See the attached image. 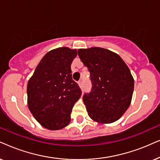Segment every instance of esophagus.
Masks as SVG:
<instances>
[{
    "label": "esophagus",
    "instance_id": "obj_1",
    "mask_svg": "<svg viewBox=\"0 0 160 160\" xmlns=\"http://www.w3.org/2000/svg\"><path fill=\"white\" fill-rule=\"evenodd\" d=\"M78 86H80V88H82V80H80V81L78 82Z\"/></svg>",
    "mask_w": 160,
    "mask_h": 160
}]
</instances>
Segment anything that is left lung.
<instances>
[{"label": "left lung", "instance_id": "obj_1", "mask_svg": "<svg viewBox=\"0 0 160 160\" xmlns=\"http://www.w3.org/2000/svg\"><path fill=\"white\" fill-rule=\"evenodd\" d=\"M78 55L91 74L92 89L82 100L93 121L110 123L118 120L131 104L134 78L117 53L102 48L79 49Z\"/></svg>", "mask_w": 160, "mask_h": 160}]
</instances>
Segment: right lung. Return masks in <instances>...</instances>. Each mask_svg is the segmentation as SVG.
<instances>
[{
  "label": "right lung",
  "instance_id": "1",
  "mask_svg": "<svg viewBox=\"0 0 160 160\" xmlns=\"http://www.w3.org/2000/svg\"><path fill=\"white\" fill-rule=\"evenodd\" d=\"M76 49L58 48L47 52L37 65L27 86L28 106L38 122L50 130L64 128L81 96L72 78L71 64Z\"/></svg>",
  "mask_w": 160,
  "mask_h": 160
}]
</instances>
